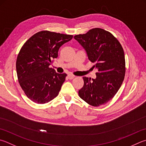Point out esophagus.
Returning a JSON list of instances; mask_svg holds the SVG:
<instances>
[{
  "mask_svg": "<svg viewBox=\"0 0 146 146\" xmlns=\"http://www.w3.org/2000/svg\"><path fill=\"white\" fill-rule=\"evenodd\" d=\"M75 75H72V74H68V78L69 79H70V80H71V79H73V78H75Z\"/></svg>",
  "mask_w": 146,
  "mask_h": 146,
  "instance_id": "1",
  "label": "esophagus"
}]
</instances>
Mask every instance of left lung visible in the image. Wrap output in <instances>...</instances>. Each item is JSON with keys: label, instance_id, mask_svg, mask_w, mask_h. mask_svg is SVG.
Wrapping results in <instances>:
<instances>
[{"label": "left lung", "instance_id": "left-lung-1", "mask_svg": "<svg viewBox=\"0 0 146 146\" xmlns=\"http://www.w3.org/2000/svg\"><path fill=\"white\" fill-rule=\"evenodd\" d=\"M94 63L96 78L83 77L84 84L78 91L81 98L94 107L104 105L113 98L125 75V57L123 47L109 32L95 28L86 34L74 36Z\"/></svg>", "mask_w": 146, "mask_h": 146}]
</instances>
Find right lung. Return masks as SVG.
Segmentation results:
<instances>
[{
    "label": "right lung",
    "mask_w": 146,
    "mask_h": 146,
    "mask_svg": "<svg viewBox=\"0 0 146 146\" xmlns=\"http://www.w3.org/2000/svg\"><path fill=\"white\" fill-rule=\"evenodd\" d=\"M72 38V35L43 31L34 34L22 47L16 62L18 80L33 102L44 104L59 94L67 75L56 73L49 66L58 57L59 48Z\"/></svg>",
    "instance_id": "right-lung-1"
}]
</instances>
